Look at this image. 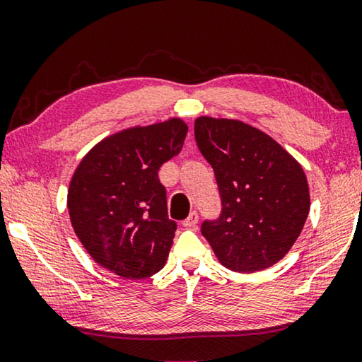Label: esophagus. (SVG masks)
<instances>
[{"instance_id": "1", "label": "esophagus", "mask_w": 362, "mask_h": 362, "mask_svg": "<svg viewBox=\"0 0 362 362\" xmlns=\"http://www.w3.org/2000/svg\"><path fill=\"white\" fill-rule=\"evenodd\" d=\"M197 221H199L197 212H191V214L187 216L185 221H182V227H186V229H194V227L197 226Z\"/></svg>"}]
</instances>
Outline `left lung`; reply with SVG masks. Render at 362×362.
Masks as SVG:
<instances>
[{
    "label": "left lung",
    "instance_id": "obj_1",
    "mask_svg": "<svg viewBox=\"0 0 362 362\" xmlns=\"http://www.w3.org/2000/svg\"><path fill=\"white\" fill-rule=\"evenodd\" d=\"M194 136L222 197L219 219L201 227L217 260L239 274L275 265L308 217L303 168L274 138L240 120L197 117Z\"/></svg>",
    "mask_w": 362,
    "mask_h": 362
}]
</instances>
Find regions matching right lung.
Segmentation results:
<instances>
[{
  "label": "right lung",
  "instance_id": "right-lung-1",
  "mask_svg": "<svg viewBox=\"0 0 362 362\" xmlns=\"http://www.w3.org/2000/svg\"><path fill=\"white\" fill-rule=\"evenodd\" d=\"M186 133L181 118L125 128L77 165L67 191L71 224L103 269L136 280L165 267L176 222L168 217L158 170L181 151Z\"/></svg>",
  "mask_w": 362,
  "mask_h": 362
}]
</instances>
